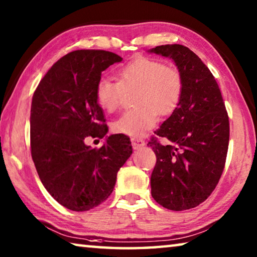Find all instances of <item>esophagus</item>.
Listing matches in <instances>:
<instances>
[{"mask_svg": "<svg viewBox=\"0 0 257 257\" xmlns=\"http://www.w3.org/2000/svg\"><path fill=\"white\" fill-rule=\"evenodd\" d=\"M132 145H133V147L135 150H138V149H141V147H143L145 145V142L143 141V139H141V138H137V139H132Z\"/></svg>", "mask_w": 257, "mask_h": 257, "instance_id": "obj_1", "label": "esophagus"}]
</instances>
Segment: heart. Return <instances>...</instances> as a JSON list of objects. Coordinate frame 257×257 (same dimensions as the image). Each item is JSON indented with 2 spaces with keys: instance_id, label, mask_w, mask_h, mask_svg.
Listing matches in <instances>:
<instances>
[{
  "instance_id": "obj_1",
  "label": "heart",
  "mask_w": 257,
  "mask_h": 257,
  "mask_svg": "<svg viewBox=\"0 0 257 257\" xmlns=\"http://www.w3.org/2000/svg\"><path fill=\"white\" fill-rule=\"evenodd\" d=\"M118 80L101 77L95 86V97L104 110L114 111L122 101L124 89L137 88L135 105L113 122L115 133L141 137L154 127L160 115H169L179 105L184 78L176 67L159 60L137 56L116 71Z\"/></svg>"
}]
</instances>
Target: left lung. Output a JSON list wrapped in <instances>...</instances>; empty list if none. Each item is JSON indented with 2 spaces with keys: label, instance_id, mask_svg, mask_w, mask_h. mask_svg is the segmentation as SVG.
Masks as SVG:
<instances>
[{
  "label": "left lung",
  "instance_id": "left-lung-1",
  "mask_svg": "<svg viewBox=\"0 0 257 257\" xmlns=\"http://www.w3.org/2000/svg\"><path fill=\"white\" fill-rule=\"evenodd\" d=\"M175 61L184 78V93L172 114L149 144L156 155L152 196L172 211L196 207L210 196L222 175L229 145V118L215 81L203 61L179 44L150 50Z\"/></svg>",
  "mask_w": 257,
  "mask_h": 257
}]
</instances>
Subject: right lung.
<instances>
[{
  "mask_svg": "<svg viewBox=\"0 0 257 257\" xmlns=\"http://www.w3.org/2000/svg\"><path fill=\"white\" fill-rule=\"evenodd\" d=\"M121 61L103 50L70 52L52 66L33 95L35 167L51 196L71 211H88L107 199L116 173L133 153L123 134L106 137L101 149L85 144L86 137L103 138L107 133L95 86L105 69Z\"/></svg>",
  "mask_w": 257,
  "mask_h": 257,
  "instance_id": "add662e5",
  "label": "right lung"
}]
</instances>
